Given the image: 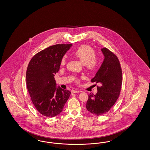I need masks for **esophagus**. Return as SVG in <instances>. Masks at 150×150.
<instances>
[{
  "mask_svg": "<svg viewBox=\"0 0 150 150\" xmlns=\"http://www.w3.org/2000/svg\"><path fill=\"white\" fill-rule=\"evenodd\" d=\"M80 92V91H77V90H72L71 91V93H79Z\"/></svg>",
  "mask_w": 150,
  "mask_h": 150,
  "instance_id": "esophagus-1",
  "label": "esophagus"
}]
</instances>
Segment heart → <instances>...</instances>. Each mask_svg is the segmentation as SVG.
I'll return each instance as SVG.
<instances>
[{"mask_svg":"<svg viewBox=\"0 0 150 150\" xmlns=\"http://www.w3.org/2000/svg\"><path fill=\"white\" fill-rule=\"evenodd\" d=\"M73 54L77 59H79L81 63L83 64L88 69L93 70L97 67L98 62L95 58V51L91 46L81 45L74 51ZM65 58H62L60 60V65H65Z\"/></svg>","mask_w":150,"mask_h":150,"instance_id":"obj_1","label":"heart"}]
</instances>
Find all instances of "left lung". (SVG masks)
<instances>
[{
	"instance_id": "obj_1",
	"label": "left lung",
	"mask_w": 150,
	"mask_h": 150,
	"mask_svg": "<svg viewBox=\"0 0 150 150\" xmlns=\"http://www.w3.org/2000/svg\"><path fill=\"white\" fill-rule=\"evenodd\" d=\"M105 58L91 82L100 83L96 95L90 93L87 109L96 115L106 113L113 106L120 95L122 84V71L117 57L106 48L101 49Z\"/></svg>"
}]
</instances>
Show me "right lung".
Masks as SVG:
<instances>
[{
	"mask_svg": "<svg viewBox=\"0 0 150 150\" xmlns=\"http://www.w3.org/2000/svg\"><path fill=\"white\" fill-rule=\"evenodd\" d=\"M72 45L50 46L35 55L28 65L27 90L37 110L47 117L59 115L71 94L57 87L54 76L59 70L61 59Z\"/></svg>",
	"mask_w": 150,
	"mask_h": 150,
	"instance_id": "1",
	"label": "right lung"
}]
</instances>
